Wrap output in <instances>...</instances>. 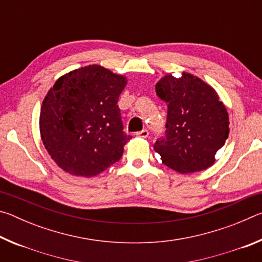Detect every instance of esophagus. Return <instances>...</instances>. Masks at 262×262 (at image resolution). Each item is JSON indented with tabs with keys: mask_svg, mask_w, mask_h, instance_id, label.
Here are the masks:
<instances>
[{
	"mask_svg": "<svg viewBox=\"0 0 262 262\" xmlns=\"http://www.w3.org/2000/svg\"><path fill=\"white\" fill-rule=\"evenodd\" d=\"M136 135L139 137H142V139H147V137L149 136V132L147 129H143L139 133H136Z\"/></svg>",
	"mask_w": 262,
	"mask_h": 262,
	"instance_id": "obj_1",
	"label": "esophagus"
}]
</instances>
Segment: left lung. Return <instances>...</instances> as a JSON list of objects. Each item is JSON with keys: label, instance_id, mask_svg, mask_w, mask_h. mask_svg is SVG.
Returning <instances> with one entry per match:
<instances>
[{"label": "left lung", "instance_id": "1", "mask_svg": "<svg viewBox=\"0 0 262 262\" xmlns=\"http://www.w3.org/2000/svg\"><path fill=\"white\" fill-rule=\"evenodd\" d=\"M156 94L167 104L165 136L154 145L163 164L179 173L210 167L229 136V114L217 92L199 77L183 73L180 78L162 77Z\"/></svg>", "mask_w": 262, "mask_h": 262}]
</instances>
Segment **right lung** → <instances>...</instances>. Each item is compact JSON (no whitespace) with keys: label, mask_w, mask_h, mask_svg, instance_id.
<instances>
[{"label":"right lung","mask_w":262,"mask_h":262,"mask_svg":"<svg viewBox=\"0 0 262 262\" xmlns=\"http://www.w3.org/2000/svg\"><path fill=\"white\" fill-rule=\"evenodd\" d=\"M127 77L98 64L61 76L42 101V143L62 170L94 177L118 162L132 139L123 132L119 96Z\"/></svg>","instance_id":"right-lung-1"}]
</instances>
